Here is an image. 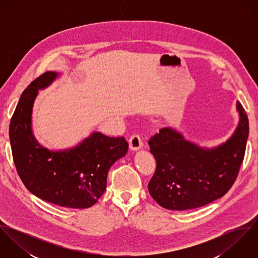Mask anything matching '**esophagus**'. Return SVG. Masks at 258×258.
<instances>
[{
  "instance_id": "esophagus-1",
  "label": "esophagus",
  "mask_w": 258,
  "mask_h": 258,
  "mask_svg": "<svg viewBox=\"0 0 258 258\" xmlns=\"http://www.w3.org/2000/svg\"><path fill=\"white\" fill-rule=\"evenodd\" d=\"M129 146L131 150H139L143 147V141L142 138L138 134H133L129 140Z\"/></svg>"
}]
</instances>
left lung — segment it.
<instances>
[{"instance_id": "left-lung-1", "label": "left lung", "mask_w": 258, "mask_h": 258, "mask_svg": "<svg viewBox=\"0 0 258 258\" xmlns=\"http://www.w3.org/2000/svg\"><path fill=\"white\" fill-rule=\"evenodd\" d=\"M238 125L231 137L218 147H200L177 130L164 127L148 144L156 171L148 184L152 198L173 211L206 206L224 196L234 183L244 158L248 118L236 102Z\"/></svg>"}]
</instances>
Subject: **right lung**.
Instances as JSON below:
<instances>
[{
  "mask_svg": "<svg viewBox=\"0 0 258 258\" xmlns=\"http://www.w3.org/2000/svg\"><path fill=\"white\" fill-rule=\"evenodd\" d=\"M57 73L46 72L24 90L10 123V142L17 172L37 198L72 209L93 206L106 189L111 166L128 151L124 137L93 132L77 146L62 151L42 147L33 134L32 113L38 94Z\"/></svg>",
  "mask_w": 258,
  "mask_h": 258,
  "instance_id": "1",
  "label": "right lung"
}]
</instances>
